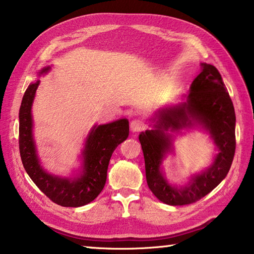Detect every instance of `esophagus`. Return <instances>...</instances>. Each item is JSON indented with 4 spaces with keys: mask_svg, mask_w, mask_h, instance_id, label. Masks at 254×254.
I'll return each instance as SVG.
<instances>
[{
    "mask_svg": "<svg viewBox=\"0 0 254 254\" xmlns=\"http://www.w3.org/2000/svg\"><path fill=\"white\" fill-rule=\"evenodd\" d=\"M132 132H140L145 128V123L141 119H134L130 124Z\"/></svg>",
    "mask_w": 254,
    "mask_h": 254,
    "instance_id": "1",
    "label": "esophagus"
}]
</instances>
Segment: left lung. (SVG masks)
Segmentation results:
<instances>
[{
  "mask_svg": "<svg viewBox=\"0 0 254 254\" xmlns=\"http://www.w3.org/2000/svg\"><path fill=\"white\" fill-rule=\"evenodd\" d=\"M200 74L190 86L187 102L160 112L156 130L139 135L145 163V177L150 190L162 203L188 205L196 203L213 190L229 173L235 153V111L217 68L201 64ZM198 122L210 130L220 153L210 169L193 179L184 189L171 188L163 179L160 163L171 141L164 131L179 129Z\"/></svg>",
  "mask_w": 254,
  "mask_h": 254,
  "instance_id": "1",
  "label": "left lung"
}]
</instances>
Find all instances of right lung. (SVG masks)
Masks as SVG:
<instances>
[{
  "mask_svg": "<svg viewBox=\"0 0 254 254\" xmlns=\"http://www.w3.org/2000/svg\"><path fill=\"white\" fill-rule=\"evenodd\" d=\"M47 70L49 67L41 72ZM38 85L39 81L29 85L19 111V149L24 169L54 203L64 207H78L91 203L104 188L112 153L128 135V121L122 119L94 127L83 151L84 174L80 178L69 180L49 175L39 165L32 139L31 105Z\"/></svg>",
  "mask_w": 254,
  "mask_h": 254,
  "instance_id": "1",
  "label": "right lung"
}]
</instances>
